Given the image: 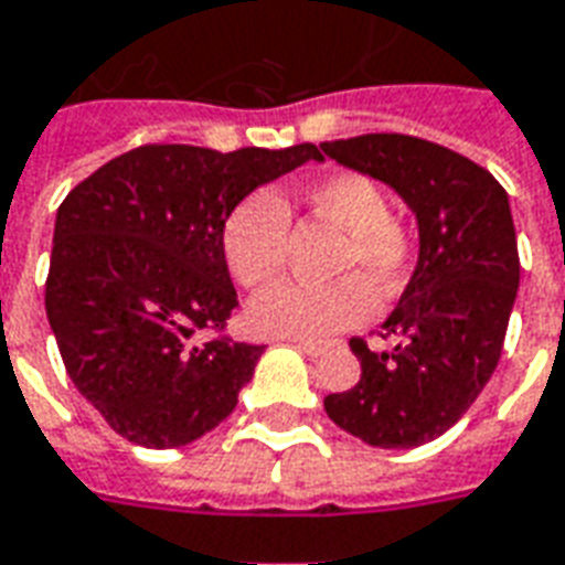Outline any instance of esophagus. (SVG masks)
<instances>
[{
    "label": "esophagus",
    "instance_id": "obj_1",
    "mask_svg": "<svg viewBox=\"0 0 565 565\" xmlns=\"http://www.w3.org/2000/svg\"><path fill=\"white\" fill-rule=\"evenodd\" d=\"M292 350L305 352V355H311V359H317L322 352V343H313V340H287Z\"/></svg>",
    "mask_w": 565,
    "mask_h": 565
}]
</instances>
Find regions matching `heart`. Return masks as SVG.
<instances>
[{
	"label": "heart",
	"mask_w": 565,
	"mask_h": 565,
	"mask_svg": "<svg viewBox=\"0 0 565 565\" xmlns=\"http://www.w3.org/2000/svg\"><path fill=\"white\" fill-rule=\"evenodd\" d=\"M301 201L320 222L343 231L334 275L326 287L278 284L248 305V329L278 340H317L355 329L379 311L376 284L385 296L406 287L415 269V234L391 215L385 189L359 171H338L305 186ZM290 213L273 192H252L227 213L222 252L236 284L260 290L287 266Z\"/></svg>",
	"instance_id": "b5f03b06"
}]
</instances>
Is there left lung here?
Segmentation results:
<instances>
[{
  "label": "left lung",
  "instance_id": "8db88e82",
  "mask_svg": "<svg viewBox=\"0 0 565 565\" xmlns=\"http://www.w3.org/2000/svg\"><path fill=\"white\" fill-rule=\"evenodd\" d=\"M320 150L394 189L420 239L412 281L382 326L397 347L373 352L352 338L359 385L329 394L326 412L364 445H426L471 408L501 359L519 292L510 198L486 168L415 136L370 132Z\"/></svg>",
  "mask_w": 565,
  "mask_h": 565
}]
</instances>
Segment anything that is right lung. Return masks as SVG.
Instances as JSON below:
<instances>
[{
  "instance_id": "1",
  "label": "right lung",
  "mask_w": 565,
  "mask_h": 565,
  "mask_svg": "<svg viewBox=\"0 0 565 565\" xmlns=\"http://www.w3.org/2000/svg\"><path fill=\"white\" fill-rule=\"evenodd\" d=\"M308 159L322 153L145 145L64 198L46 317L67 376L118 436L183 447L234 412L264 347L201 340L236 308L222 227L245 195Z\"/></svg>"
}]
</instances>
